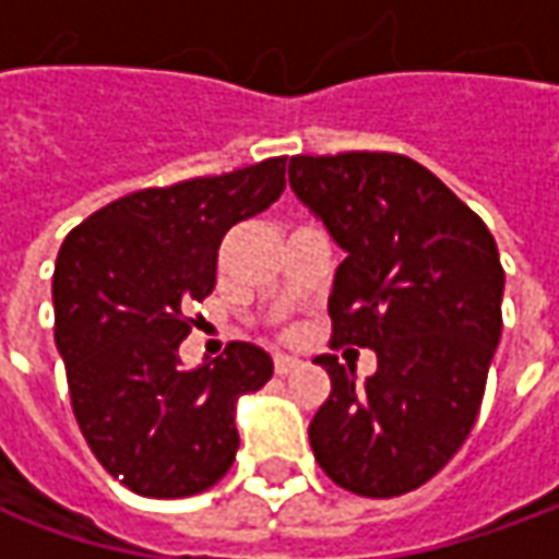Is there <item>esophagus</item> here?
<instances>
[{
    "instance_id": "1",
    "label": "esophagus",
    "mask_w": 559,
    "mask_h": 559,
    "mask_svg": "<svg viewBox=\"0 0 559 559\" xmlns=\"http://www.w3.org/2000/svg\"><path fill=\"white\" fill-rule=\"evenodd\" d=\"M301 360L298 357H292V355H276L273 357V370H276V376H289L295 367H298Z\"/></svg>"
}]
</instances>
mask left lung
Listing matches in <instances>:
<instances>
[{"label": "left lung", "instance_id": "8db88e82", "mask_svg": "<svg viewBox=\"0 0 559 559\" xmlns=\"http://www.w3.org/2000/svg\"><path fill=\"white\" fill-rule=\"evenodd\" d=\"M289 186L345 251L333 345L376 352L364 385L335 355L317 357L333 389L308 429L313 457L364 498L414 491L457 454L483 404L504 298L495 236L407 155H295Z\"/></svg>", "mask_w": 559, "mask_h": 559}]
</instances>
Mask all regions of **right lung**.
I'll return each instance as SVG.
<instances>
[{"label": "right lung", "instance_id": "add662e5", "mask_svg": "<svg viewBox=\"0 0 559 559\" xmlns=\"http://www.w3.org/2000/svg\"><path fill=\"white\" fill-rule=\"evenodd\" d=\"M283 189L286 158L142 189L86 217L58 251L55 345L74 417L96 461L142 498L199 495L236 461V401L267 382L273 360L229 342L186 370V308L214 289L226 233Z\"/></svg>", "mask_w": 559, "mask_h": 559}]
</instances>
